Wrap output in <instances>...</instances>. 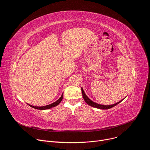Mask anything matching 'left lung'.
<instances>
[{
	"label": "left lung",
	"mask_w": 150,
	"mask_h": 150,
	"mask_svg": "<svg viewBox=\"0 0 150 150\" xmlns=\"http://www.w3.org/2000/svg\"><path fill=\"white\" fill-rule=\"evenodd\" d=\"M81 91H82V96H83V100H85V101L90 106H92V107H94V108H97V109H110L112 108H113V107L116 105L117 104H118L119 103H120L122 100L114 104H112V105H102V104H99L98 103H96L94 101H93L92 100H91L87 96V95L85 94L84 93V91L83 90L82 88H81Z\"/></svg>",
	"instance_id": "1"
}]
</instances>
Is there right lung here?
Masks as SVG:
<instances>
[{"mask_svg":"<svg viewBox=\"0 0 150 150\" xmlns=\"http://www.w3.org/2000/svg\"><path fill=\"white\" fill-rule=\"evenodd\" d=\"M63 93L62 94L61 97L55 102L50 104H49V105H45V106H41V107H38V106H34V105H30L29 104H27L28 105H29V106L31 107V108H34L35 109H38V110H46V109H51L52 108H54V107H56V105H57L63 99Z\"/></svg>","mask_w":150,"mask_h":150,"instance_id":"add662e5","label":"right lung"}]
</instances>
